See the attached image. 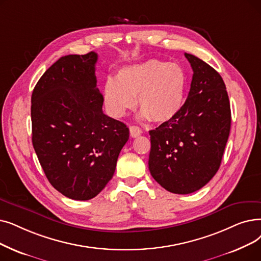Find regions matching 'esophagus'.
Wrapping results in <instances>:
<instances>
[{"mask_svg": "<svg viewBox=\"0 0 261 261\" xmlns=\"http://www.w3.org/2000/svg\"><path fill=\"white\" fill-rule=\"evenodd\" d=\"M142 134V129L139 126H131L130 127V135L132 138H137Z\"/></svg>", "mask_w": 261, "mask_h": 261, "instance_id": "1", "label": "esophagus"}]
</instances>
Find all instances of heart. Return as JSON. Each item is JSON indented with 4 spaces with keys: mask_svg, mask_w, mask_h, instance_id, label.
Returning <instances> with one entry per match:
<instances>
[{
    "mask_svg": "<svg viewBox=\"0 0 261 261\" xmlns=\"http://www.w3.org/2000/svg\"><path fill=\"white\" fill-rule=\"evenodd\" d=\"M188 87L184 68L160 60L124 67L103 86V101L112 116L121 117L135 105L141 116L154 122L175 118L182 110Z\"/></svg>",
    "mask_w": 261,
    "mask_h": 261,
    "instance_id": "b5f03b06",
    "label": "heart"
}]
</instances>
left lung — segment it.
<instances>
[{"instance_id": "8db88e82", "label": "left lung", "mask_w": 261, "mask_h": 261, "mask_svg": "<svg viewBox=\"0 0 261 261\" xmlns=\"http://www.w3.org/2000/svg\"><path fill=\"white\" fill-rule=\"evenodd\" d=\"M193 76L179 114L150 130L148 166L153 179L175 194H190L219 171L227 143L231 113L220 73L196 56L185 53Z\"/></svg>"}]
</instances>
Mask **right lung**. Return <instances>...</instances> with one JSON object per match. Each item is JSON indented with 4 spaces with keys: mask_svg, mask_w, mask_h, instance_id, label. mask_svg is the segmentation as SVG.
I'll return each mask as SVG.
<instances>
[{
    "mask_svg": "<svg viewBox=\"0 0 261 261\" xmlns=\"http://www.w3.org/2000/svg\"><path fill=\"white\" fill-rule=\"evenodd\" d=\"M97 60L95 52L63 56L32 94V142L39 163L53 188L75 200L105 189L129 140L126 124L102 111Z\"/></svg>",
    "mask_w": 261,
    "mask_h": 261,
    "instance_id": "add662e5",
    "label": "right lung"
}]
</instances>
